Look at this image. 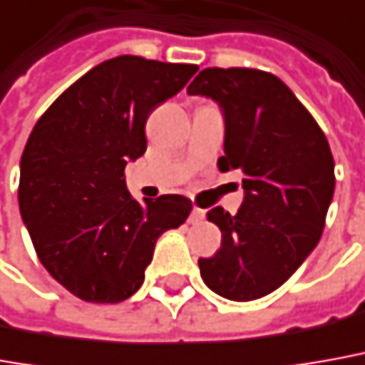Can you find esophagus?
I'll list each match as a JSON object with an SVG mask.
<instances>
[{"instance_id":"1","label":"esophagus","mask_w":365,"mask_h":365,"mask_svg":"<svg viewBox=\"0 0 365 365\" xmlns=\"http://www.w3.org/2000/svg\"><path fill=\"white\" fill-rule=\"evenodd\" d=\"M203 217H205V212H203V210H200V207H193L187 222H190L192 225H197V224H202Z\"/></svg>"}]
</instances>
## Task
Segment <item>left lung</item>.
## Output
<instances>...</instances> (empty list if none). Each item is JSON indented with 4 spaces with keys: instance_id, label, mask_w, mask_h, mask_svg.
Here are the masks:
<instances>
[{
    "instance_id": "8db88e82",
    "label": "left lung",
    "mask_w": 365,
    "mask_h": 365,
    "mask_svg": "<svg viewBox=\"0 0 365 365\" xmlns=\"http://www.w3.org/2000/svg\"><path fill=\"white\" fill-rule=\"evenodd\" d=\"M224 113L222 172L244 173L237 214L207 212L222 232L200 274L217 296L257 299L282 286L318 245L334 197V158L312 113L276 76L247 68H207L187 88Z\"/></svg>"
}]
</instances>
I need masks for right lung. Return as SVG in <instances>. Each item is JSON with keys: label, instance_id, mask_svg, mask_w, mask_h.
Listing matches in <instances>:
<instances>
[{"label": "right lung", "instance_id": "add662e5", "mask_svg": "<svg viewBox=\"0 0 365 365\" xmlns=\"http://www.w3.org/2000/svg\"><path fill=\"white\" fill-rule=\"evenodd\" d=\"M197 66L138 56L108 59L69 86L29 133L19 163V212L53 279L93 304H118L143 284L158 237L187 220L170 193L135 202L123 170L145 153V121Z\"/></svg>", "mask_w": 365, "mask_h": 365}]
</instances>
